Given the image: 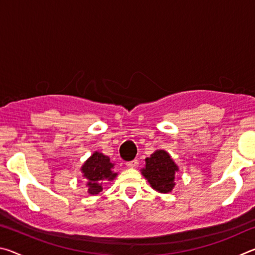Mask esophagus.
Returning a JSON list of instances; mask_svg holds the SVG:
<instances>
[{"label":"esophagus","mask_w":255,"mask_h":255,"mask_svg":"<svg viewBox=\"0 0 255 255\" xmlns=\"http://www.w3.org/2000/svg\"><path fill=\"white\" fill-rule=\"evenodd\" d=\"M126 165H127L128 167H130V169H133V167H137V166H138V161H137V159H133V161L127 162Z\"/></svg>","instance_id":"1"}]
</instances>
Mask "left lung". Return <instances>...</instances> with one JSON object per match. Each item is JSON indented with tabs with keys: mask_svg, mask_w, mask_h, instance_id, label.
<instances>
[{
	"mask_svg": "<svg viewBox=\"0 0 255 255\" xmlns=\"http://www.w3.org/2000/svg\"><path fill=\"white\" fill-rule=\"evenodd\" d=\"M145 162L141 174L148 181L150 187L161 193L171 192L175 185V173L179 167L170 154L163 149H157L149 157H146Z\"/></svg>",
	"mask_w": 255,
	"mask_h": 255,
	"instance_id": "obj_1",
	"label": "left lung"
}]
</instances>
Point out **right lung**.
<instances>
[{
    "mask_svg": "<svg viewBox=\"0 0 255 255\" xmlns=\"http://www.w3.org/2000/svg\"><path fill=\"white\" fill-rule=\"evenodd\" d=\"M114 165L110 162V158L103 155L102 153L94 152L84 162L81 167L82 173L84 178L88 180V192L90 195H98L102 191L101 181H111L114 180L117 173H114Z\"/></svg>",
    "mask_w": 255,
    "mask_h": 255,
    "instance_id": "obj_1",
    "label": "right lung"
}]
</instances>
